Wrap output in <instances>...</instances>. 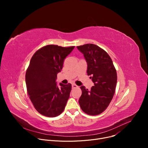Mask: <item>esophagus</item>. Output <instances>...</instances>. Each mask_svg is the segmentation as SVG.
<instances>
[{"instance_id":"esophagus-1","label":"esophagus","mask_w":148,"mask_h":148,"mask_svg":"<svg viewBox=\"0 0 148 148\" xmlns=\"http://www.w3.org/2000/svg\"><path fill=\"white\" fill-rule=\"evenodd\" d=\"M78 88V86H77V85H75V84H72V88L74 89V88Z\"/></svg>"}]
</instances>
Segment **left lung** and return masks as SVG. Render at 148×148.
I'll return each instance as SVG.
<instances>
[{
	"label": "left lung",
	"instance_id": "obj_1",
	"mask_svg": "<svg viewBox=\"0 0 148 148\" xmlns=\"http://www.w3.org/2000/svg\"><path fill=\"white\" fill-rule=\"evenodd\" d=\"M77 47L87 62V73L94 83L90 91L84 86L80 87L82 94L78 101L79 106L88 115H99L107 108L114 97L116 71L108 54L99 46L86 44Z\"/></svg>",
	"mask_w": 148,
	"mask_h": 148
}]
</instances>
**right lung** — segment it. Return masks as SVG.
I'll return each mask as SVG.
<instances>
[{
  "label": "right lung",
  "mask_w": 148,
  "mask_h": 148,
  "mask_svg": "<svg viewBox=\"0 0 148 148\" xmlns=\"http://www.w3.org/2000/svg\"><path fill=\"white\" fill-rule=\"evenodd\" d=\"M74 46L63 47L47 45L32 56L26 73L27 94L34 108L40 114L56 117L64 111L71 90V84H60L56 79L65 58Z\"/></svg>",
  "instance_id": "1"
}]
</instances>
